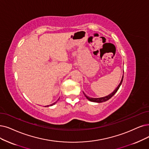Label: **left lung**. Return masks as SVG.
Segmentation results:
<instances>
[{"label": "left lung", "instance_id": "1", "mask_svg": "<svg viewBox=\"0 0 149 149\" xmlns=\"http://www.w3.org/2000/svg\"><path fill=\"white\" fill-rule=\"evenodd\" d=\"M123 75L122 76V79H121V81L120 82V84H118V86L117 87V88L115 89V90L113 91V92H112L111 93H110L109 95H107V96L106 97H101V98H91L89 97L88 96H87V95L84 93V92H83V93L84 94L85 97H86V98L87 100H88L89 101H91V102H95V103H102V102H106V101H108V100H109L112 97L114 96V95L117 92V91L118 90V88H119L120 86H121L122 83V81H123Z\"/></svg>", "mask_w": 149, "mask_h": 149}]
</instances>
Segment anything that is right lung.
Segmentation results:
<instances>
[{"label": "right lung", "mask_w": 149, "mask_h": 149, "mask_svg": "<svg viewBox=\"0 0 149 149\" xmlns=\"http://www.w3.org/2000/svg\"><path fill=\"white\" fill-rule=\"evenodd\" d=\"M56 103H57V102H54V103H52V104H50V105H47V106H52V105H54V104H56Z\"/></svg>", "instance_id": "add662e5"}]
</instances>
